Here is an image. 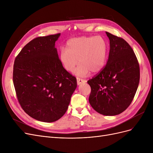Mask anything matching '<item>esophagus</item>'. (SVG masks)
I'll return each instance as SVG.
<instances>
[{
	"instance_id": "1",
	"label": "esophagus",
	"mask_w": 153,
	"mask_h": 153,
	"mask_svg": "<svg viewBox=\"0 0 153 153\" xmlns=\"http://www.w3.org/2000/svg\"><path fill=\"white\" fill-rule=\"evenodd\" d=\"M76 80H77V84L78 85H80V84H82V83H85L86 82L85 80L82 79V78H80L78 77L76 78Z\"/></svg>"
}]
</instances>
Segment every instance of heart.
Listing matches in <instances>:
<instances>
[{
  "instance_id": "b5f03b06",
  "label": "heart",
  "mask_w": 153,
  "mask_h": 153,
  "mask_svg": "<svg viewBox=\"0 0 153 153\" xmlns=\"http://www.w3.org/2000/svg\"><path fill=\"white\" fill-rule=\"evenodd\" d=\"M108 45L103 37L82 36L69 39L66 48L60 51L59 59L62 66L68 72L75 70L78 76H84L91 71L96 73L104 67L107 57Z\"/></svg>"
}]
</instances>
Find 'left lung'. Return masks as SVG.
<instances>
[{
    "instance_id": "obj_1",
    "label": "left lung",
    "mask_w": 153,
    "mask_h": 153,
    "mask_svg": "<svg viewBox=\"0 0 153 153\" xmlns=\"http://www.w3.org/2000/svg\"><path fill=\"white\" fill-rule=\"evenodd\" d=\"M110 40L107 63L87 81L91 88L89 101L104 115L122 113L133 101L140 80V67L132 48L124 39L106 32Z\"/></svg>"
}]
</instances>
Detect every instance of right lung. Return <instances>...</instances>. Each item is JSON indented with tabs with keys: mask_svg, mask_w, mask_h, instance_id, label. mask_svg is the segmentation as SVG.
I'll return each instance as SVG.
<instances>
[{
	"mask_svg": "<svg viewBox=\"0 0 153 153\" xmlns=\"http://www.w3.org/2000/svg\"><path fill=\"white\" fill-rule=\"evenodd\" d=\"M61 33L38 37L15 60L13 79L24 112L38 121L52 123L66 113L76 88V78L60 61L55 43Z\"/></svg>",
	"mask_w": 153,
	"mask_h": 153,
	"instance_id": "add662e5",
	"label": "right lung"
}]
</instances>
